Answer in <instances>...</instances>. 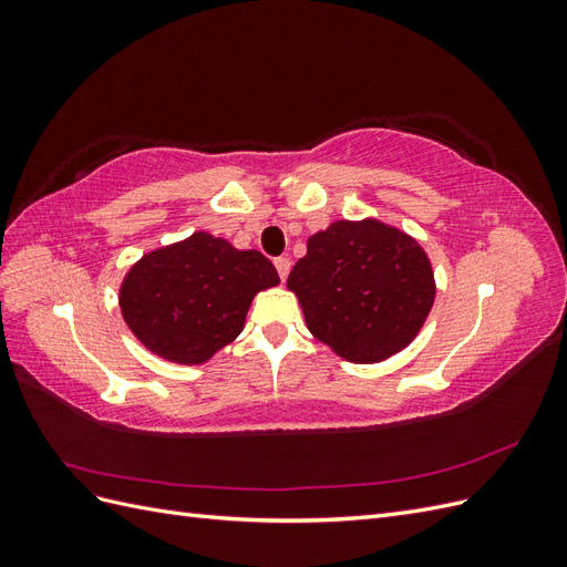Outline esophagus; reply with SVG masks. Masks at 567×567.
Wrapping results in <instances>:
<instances>
[{
	"mask_svg": "<svg viewBox=\"0 0 567 567\" xmlns=\"http://www.w3.org/2000/svg\"><path fill=\"white\" fill-rule=\"evenodd\" d=\"M274 267H277V271H279V279L286 281L288 271H290V260H288V257H277V260H274Z\"/></svg>",
	"mask_w": 567,
	"mask_h": 567,
	"instance_id": "obj_1",
	"label": "esophagus"
}]
</instances>
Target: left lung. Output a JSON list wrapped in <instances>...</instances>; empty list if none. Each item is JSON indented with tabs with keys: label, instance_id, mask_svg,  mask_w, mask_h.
Returning a JSON list of instances; mask_svg holds the SVG:
<instances>
[{
	"label": "left lung",
	"instance_id": "left-lung-1",
	"mask_svg": "<svg viewBox=\"0 0 567 567\" xmlns=\"http://www.w3.org/2000/svg\"><path fill=\"white\" fill-rule=\"evenodd\" d=\"M288 288L312 336L357 364L383 362L406 348L435 300L423 248L379 219H340L315 234L288 274Z\"/></svg>",
	"mask_w": 567,
	"mask_h": 567
}]
</instances>
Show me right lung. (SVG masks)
Returning a JSON list of instances; mask_svg holds the SVG:
<instances>
[{
  "label": "right lung",
  "instance_id": "add662e5",
  "mask_svg": "<svg viewBox=\"0 0 567 567\" xmlns=\"http://www.w3.org/2000/svg\"><path fill=\"white\" fill-rule=\"evenodd\" d=\"M277 284L262 252L198 231L144 255L120 288V310L151 352L200 364L241 333L257 290Z\"/></svg>",
  "mask_w": 567,
  "mask_h": 567
}]
</instances>
